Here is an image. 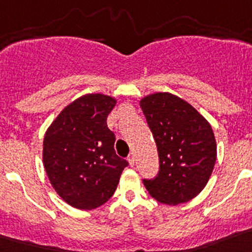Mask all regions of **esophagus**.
Wrapping results in <instances>:
<instances>
[{"mask_svg": "<svg viewBox=\"0 0 252 252\" xmlns=\"http://www.w3.org/2000/svg\"><path fill=\"white\" fill-rule=\"evenodd\" d=\"M134 161H135V156H134V153H130L128 157V162L129 165L130 166H134Z\"/></svg>", "mask_w": 252, "mask_h": 252, "instance_id": "1", "label": "esophagus"}]
</instances>
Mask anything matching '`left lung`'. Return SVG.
<instances>
[{"label": "left lung", "instance_id": "8db88e82", "mask_svg": "<svg viewBox=\"0 0 252 252\" xmlns=\"http://www.w3.org/2000/svg\"><path fill=\"white\" fill-rule=\"evenodd\" d=\"M156 142L158 175L143 180L157 202L178 205L195 198L207 185L217 159V143L208 120L188 101L155 93L139 101Z\"/></svg>", "mask_w": 252, "mask_h": 252}]
</instances>
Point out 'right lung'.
Masks as SVG:
<instances>
[{"label":"right lung","mask_w":252,"mask_h":252,"mask_svg":"<svg viewBox=\"0 0 252 252\" xmlns=\"http://www.w3.org/2000/svg\"><path fill=\"white\" fill-rule=\"evenodd\" d=\"M117 99L86 94L52 122L43 141V163L56 192L71 207L91 211L106 203L128 166L114 150L106 119Z\"/></svg>","instance_id":"1"}]
</instances>
